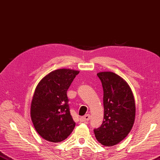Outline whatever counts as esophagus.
Wrapping results in <instances>:
<instances>
[{
	"instance_id": "obj_1",
	"label": "esophagus",
	"mask_w": 160,
	"mask_h": 160,
	"mask_svg": "<svg viewBox=\"0 0 160 160\" xmlns=\"http://www.w3.org/2000/svg\"><path fill=\"white\" fill-rule=\"evenodd\" d=\"M90 119V115H89V114H87V115H84L83 117H81L80 118V121L81 122H86L87 121H89V120Z\"/></svg>"
}]
</instances>
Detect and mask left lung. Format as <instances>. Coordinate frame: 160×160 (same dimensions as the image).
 Masks as SVG:
<instances>
[{
  "mask_svg": "<svg viewBox=\"0 0 160 160\" xmlns=\"http://www.w3.org/2000/svg\"><path fill=\"white\" fill-rule=\"evenodd\" d=\"M103 90V121L94 129L96 139L106 146L117 144L128 135L135 117V103L130 88L111 72L97 74Z\"/></svg>",
  "mask_w": 160,
  "mask_h": 160,
  "instance_id": "1",
  "label": "left lung"
}]
</instances>
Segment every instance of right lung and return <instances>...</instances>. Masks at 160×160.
Returning a JSON list of instances; mask_svg holds the SVG:
<instances>
[{
  "instance_id": "add662e5",
  "label": "right lung",
  "mask_w": 160,
  "mask_h": 160,
  "mask_svg": "<svg viewBox=\"0 0 160 160\" xmlns=\"http://www.w3.org/2000/svg\"><path fill=\"white\" fill-rule=\"evenodd\" d=\"M79 71L58 69L37 85L31 103V118L39 135L51 142L63 141L75 126L67 91Z\"/></svg>"
}]
</instances>
